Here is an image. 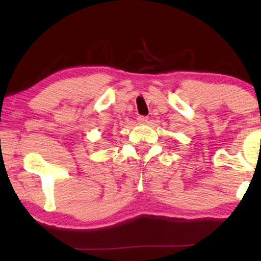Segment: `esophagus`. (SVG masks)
I'll return each mask as SVG.
<instances>
[{"label": "esophagus", "mask_w": 261, "mask_h": 261, "mask_svg": "<svg viewBox=\"0 0 261 261\" xmlns=\"http://www.w3.org/2000/svg\"><path fill=\"white\" fill-rule=\"evenodd\" d=\"M137 121H139L140 124H147V122H148V118H147V116L140 115V116H137Z\"/></svg>", "instance_id": "34e87169"}]
</instances>
